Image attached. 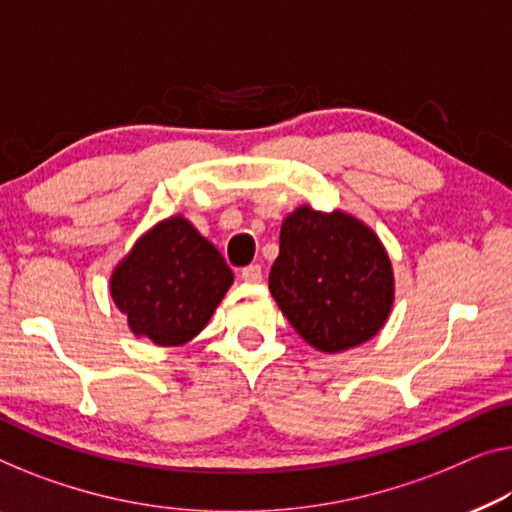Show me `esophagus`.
I'll return each instance as SVG.
<instances>
[{"mask_svg": "<svg viewBox=\"0 0 512 512\" xmlns=\"http://www.w3.org/2000/svg\"><path fill=\"white\" fill-rule=\"evenodd\" d=\"M241 280L246 282H259L262 280V266L259 264H248L241 269Z\"/></svg>", "mask_w": 512, "mask_h": 512, "instance_id": "esophagus-1", "label": "esophagus"}]
</instances>
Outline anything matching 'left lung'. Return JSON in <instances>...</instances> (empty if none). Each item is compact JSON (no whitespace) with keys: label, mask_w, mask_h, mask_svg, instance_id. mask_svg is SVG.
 Masks as SVG:
<instances>
[{"label":"left lung","mask_w":512,"mask_h":512,"mask_svg":"<svg viewBox=\"0 0 512 512\" xmlns=\"http://www.w3.org/2000/svg\"><path fill=\"white\" fill-rule=\"evenodd\" d=\"M269 289L308 345L345 352L386 324L393 305L391 259L361 220L299 207L282 223Z\"/></svg>","instance_id":"8db88e82"}]
</instances>
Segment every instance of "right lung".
Segmentation results:
<instances>
[{
    "mask_svg": "<svg viewBox=\"0 0 512 512\" xmlns=\"http://www.w3.org/2000/svg\"><path fill=\"white\" fill-rule=\"evenodd\" d=\"M234 280L218 248L174 216L135 243L110 292L135 335L177 347L200 333Z\"/></svg>",
    "mask_w": 512,
    "mask_h": 512,
    "instance_id": "add662e5",
    "label": "right lung"
}]
</instances>
